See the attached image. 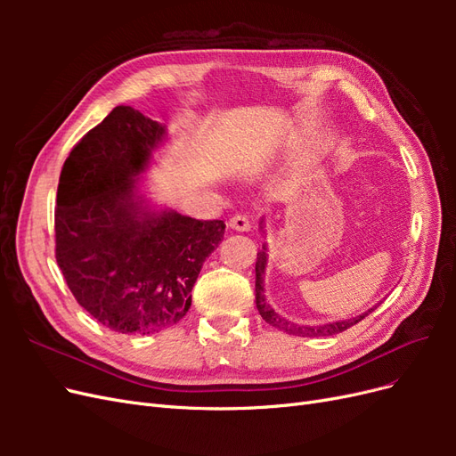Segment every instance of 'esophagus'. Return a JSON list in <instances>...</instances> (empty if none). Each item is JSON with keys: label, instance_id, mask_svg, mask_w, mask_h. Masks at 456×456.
<instances>
[{"label": "esophagus", "instance_id": "34e87169", "mask_svg": "<svg viewBox=\"0 0 456 456\" xmlns=\"http://www.w3.org/2000/svg\"><path fill=\"white\" fill-rule=\"evenodd\" d=\"M228 224H230L232 230H236V232H249V230H251L249 218H247L245 215H233V216L230 218Z\"/></svg>", "mask_w": 456, "mask_h": 456}]
</instances>
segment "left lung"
Returning a JSON list of instances; mask_svg holds the SVG:
<instances>
[{"label": "left lung", "mask_w": 456, "mask_h": 456, "mask_svg": "<svg viewBox=\"0 0 456 456\" xmlns=\"http://www.w3.org/2000/svg\"><path fill=\"white\" fill-rule=\"evenodd\" d=\"M260 230L265 232V218L260 220ZM266 266H268V249H266V243L262 245V251L256 255V265H255V273H256V281H255V291H256V308H258V314L262 315V320H265L266 323H270L272 327L283 330V333L287 335H295V337H330V335H338L342 333V330L350 329L352 325L360 323L363 317H367L370 312H375L377 306L380 305H375L370 306L369 310H365L363 314L355 315V317H350V320H338V322H329V323H322V325H300V323H293L285 320L283 315H280L278 312H275L266 300V295H265V272H266Z\"/></svg>", "instance_id": "8db88e82"}]
</instances>
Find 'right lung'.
I'll return each instance as SVG.
<instances>
[{
	"mask_svg": "<svg viewBox=\"0 0 456 456\" xmlns=\"http://www.w3.org/2000/svg\"><path fill=\"white\" fill-rule=\"evenodd\" d=\"M167 141L161 123L116 106L66 158L57 190V262L72 295L121 335L159 333L191 305L223 220L151 209L141 175Z\"/></svg>",
	"mask_w": 456,
	"mask_h": 456,
	"instance_id": "obj_1",
	"label": "right lung"
}]
</instances>
